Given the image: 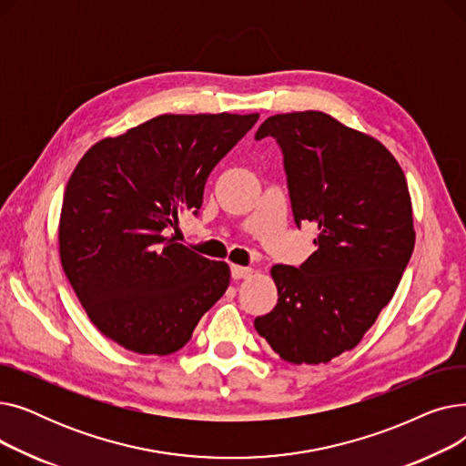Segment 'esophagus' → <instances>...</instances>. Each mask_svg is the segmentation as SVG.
Returning <instances> with one entry per match:
<instances>
[{"mask_svg":"<svg viewBox=\"0 0 466 466\" xmlns=\"http://www.w3.org/2000/svg\"><path fill=\"white\" fill-rule=\"evenodd\" d=\"M232 278L234 279H243V278H249L253 276V268H248V266H239V264H232Z\"/></svg>","mask_w":466,"mask_h":466,"instance_id":"1","label":"esophagus"}]
</instances>
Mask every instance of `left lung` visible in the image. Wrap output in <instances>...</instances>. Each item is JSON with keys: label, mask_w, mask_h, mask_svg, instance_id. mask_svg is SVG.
I'll return each instance as SVG.
<instances>
[{"label": "left lung", "mask_w": 466, "mask_h": 466, "mask_svg": "<svg viewBox=\"0 0 466 466\" xmlns=\"http://www.w3.org/2000/svg\"><path fill=\"white\" fill-rule=\"evenodd\" d=\"M283 151L297 227L319 230L300 266H272L276 308L257 332L292 364H321L353 350L393 299L413 251L411 196L387 147L323 111L268 116L257 139Z\"/></svg>", "instance_id": "8db88e82"}]
</instances>
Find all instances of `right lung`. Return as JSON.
Returning a JSON list of instances; mask_svg holds the SVG:
<instances>
[{
  "mask_svg": "<svg viewBox=\"0 0 466 466\" xmlns=\"http://www.w3.org/2000/svg\"><path fill=\"white\" fill-rule=\"evenodd\" d=\"M258 113L158 115L83 155L58 223L64 272L90 323L139 355L181 350L225 295L230 268L166 236L200 209L217 162Z\"/></svg>",
  "mask_w": 466,
  "mask_h": 466,
  "instance_id": "add662e5",
  "label": "right lung"
}]
</instances>
